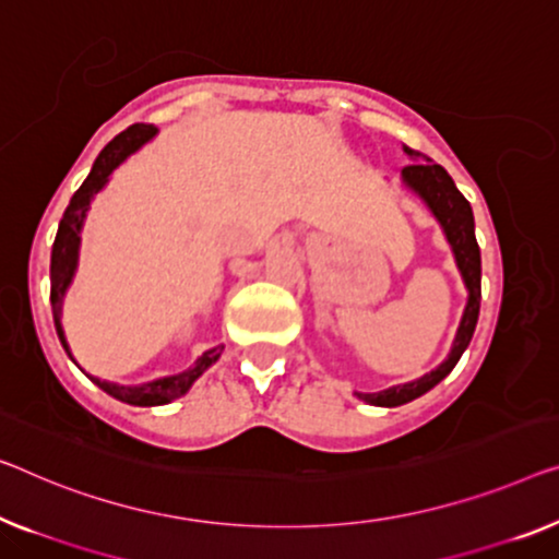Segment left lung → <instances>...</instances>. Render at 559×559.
Instances as JSON below:
<instances>
[{
    "label": "left lung",
    "instance_id": "obj_1",
    "mask_svg": "<svg viewBox=\"0 0 559 559\" xmlns=\"http://www.w3.org/2000/svg\"><path fill=\"white\" fill-rule=\"evenodd\" d=\"M404 153L412 157V160H419V153H414L412 147H404ZM404 186L414 190L419 195L435 218L439 221L441 230L452 246L456 269L462 271L464 286L469 290V298H466V308L462 316L460 329H456V338L452 344V352L444 361H441L435 371L424 373L421 379L409 381V384L391 386L386 391H379V394H356L364 399L366 404L373 406H399L412 402V399L427 394L429 389H435L441 379L447 377L449 371L454 369L456 361L462 359L464 348L469 346L472 333L477 329L479 319V301H481V255L477 238H474V215L472 205L460 190H456L454 180L449 178V173L437 163H412L402 170Z\"/></svg>",
    "mask_w": 559,
    "mask_h": 559
}]
</instances>
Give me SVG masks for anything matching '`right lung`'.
Returning a JSON list of instances; mask_svg holds the SVG:
<instances>
[{"label":"right lung","instance_id":"1","mask_svg":"<svg viewBox=\"0 0 559 559\" xmlns=\"http://www.w3.org/2000/svg\"><path fill=\"white\" fill-rule=\"evenodd\" d=\"M153 124L138 122L130 124L128 130L120 132L118 138L110 140L105 145L103 153L97 155V160L90 170L87 180L82 182L78 193L72 195L70 205L60 221V228H57V238L52 246V263H49V281H52V290H49V301H52V316H55V329L57 336H60L64 352L70 354V346L64 341V331H62V301H64V290L70 288L74 269H78V253H80V230L82 223H85V215L90 211V203L93 198L105 188V182L110 180L112 170L124 160V157L135 153V150L143 147L150 138L155 135ZM223 352V346H215L211 352H205L203 356H198V361L186 369L182 373H175V377H165L157 381H150V384H140V386H120V384H110V381H99L95 377H90L95 384L107 391V394L120 399L124 404H135V406H157V404H168L173 399H178L186 394V391L193 386V381L203 373L207 366H213L218 361V356ZM72 359V354H70Z\"/></svg>","mask_w":559,"mask_h":559}]
</instances>
